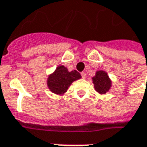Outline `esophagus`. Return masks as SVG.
I'll list each match as a JSON object with an SVG mask.
<instances>
[{
  "label": "esophagus",
  "instance_id": "1",
  "mask_svg": "<svg viewBox=\"0 0 147 147\" xmlns=\"http://www.w3.org/2000/svg\"><path fill=\"white\" fill-rule=\"evenodd\" d=\"M81 76H82V78L83 79H86V74L85 71H83V72H81Z\"/></svg>",
  "mask_w": 147,
  "mask_h": 147
}]
</instances>
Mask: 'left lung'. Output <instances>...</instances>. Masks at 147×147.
<instances>
[{"instance_id": "left-lung-1", "label": "left lung", "mask_w": 147, "mask_h": 147, "mask_svg": "<svg viewBox=\"0 0 147 147\" xmlns=\"http://www.w3.org/2000/svg\"><path fill=\"white\" fill-rule=\"evenodd\" d=\"M92 81L94 89L100 94H106L112 86V81L105 71H97L95 76L92 77Z\"/></svg>"}]
</instances>
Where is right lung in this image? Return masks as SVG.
Masks as SVG:
<instances>
[{
	"label": "right lung",
	"instance_id": "1",
	"mask_svg": "<svg viewBox=\"0 0 147 147\" xmlns=\"http://www.w3.org/2000/svg\"><path fill=\"white\" fill-rule=\"evenodd\" d=\"M80 78L81 75L76 70L69 71L64 65H59L53 73L49 75L46 83L51 92L63 95L67 92L71 84Z\"/></svg>",
	"mask_w": 147,
	"mask_h": 147
}]
</instances>
